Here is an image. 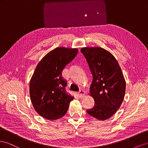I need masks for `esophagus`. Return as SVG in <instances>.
<instances>
[{"mask_svg":"<svg viewBox=\"0 0 148 148\" xmlns=\"http://www.w3.org/2000/svg\"><path fill=\"white\" fill-rule=\"evenodd\" d=\"M85 95V92L83 89H81V90H79V91L78 92V96L80 98H83L84 96Z\"/></svg>","mask_w":148,"mask_h":148,"instance_id":"34e87169","label":"esophagus"}]
</instances>
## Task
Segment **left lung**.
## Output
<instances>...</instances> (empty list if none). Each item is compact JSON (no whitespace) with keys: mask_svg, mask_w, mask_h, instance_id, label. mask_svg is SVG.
<instances>
[{"mask_svg":"<svg viewBox=\"0 0 148 148\" xmlns=\"http://www.w3.org/2000/svg\"><path fill=\"white\" fill-rule=\"evenodd\" d=\"M81 52L92 75L89 92L95 106L87 113L101 120L108 119L119 109L123 101L126 83L115 58L101 47H84Z\"/></svg>","mask_w":148,"mask_h":148,"instance_id":"obj_1","label":"left lung"}]
</instances>
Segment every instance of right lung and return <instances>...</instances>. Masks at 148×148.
<instances>
[{
    "mask_svg": "<svg viewBox=\"0 0 148 148\" xmlns=\"http://www.w3.org/2000/svg\"><path fill=\"white\" fill-rule=\"evenodd\" d=\"M77 49L57 47L44 56L36 66L29 84V95L37 112L48 120L66 113L74 97L67 92V82L62 76L65 66L78 53Z\"/></svg>",
    "mask_w": 148,
    "mask_h": 148,
    "instance_id": "obj_1",
    "label": "right lung"
}]
</instances>
